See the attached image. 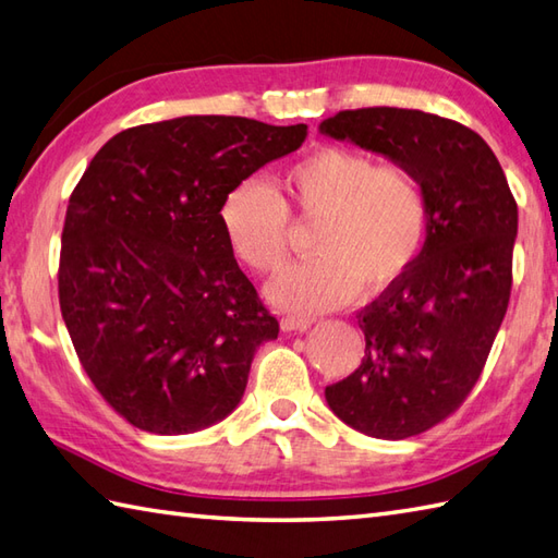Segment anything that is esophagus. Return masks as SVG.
<instances>
[{
  "label": "esophagus",
  "mask_w": 558,
  "mask_h": 558,
  "mask_svg": "<svg viewBox=\"0 0 558 558\" xmlns=\"http://www.w3.org/2000/svg\"><path fill=\"white\" fill-rule=\"evenodd\" d=\"M316 318L312 316H282V328L286 330H306Z\"/></svg>",
  "instance_id": "34e87169"
}]
</instances>
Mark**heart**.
<instances>
[{"label": "heart", "mask_w": 558, "mask_h": 558, "mask_svg": "<svg viewBox=\"0 0 558 558\" xmlns=\"http://www.w3.org/2000/svg\"><path fill=\"white\" fill-rule=\"evenodd\" d=\"M290 216L316 225V258L280 276L268 294L282 310L310 314L348 304L362 286L372 294L396 288L429 240L432 198L410 165L326 146L292 162L278 192L246 180L220 210L232 252L260 276L288 266Z\"/></svg>", "instance_id": "1"}]
</instances>
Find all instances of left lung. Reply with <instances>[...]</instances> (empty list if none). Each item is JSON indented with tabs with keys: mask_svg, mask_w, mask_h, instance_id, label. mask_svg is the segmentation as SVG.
Returning <instances> with one entry per match:
<instances>
[{
	"mask_svg": "<svg viewBox=\"0 0 558 558\" xmlns=\"http://www.w3.org/2000/svg\"><path fill=\"white\" fill-rule=\"evenodd\" d=\"M322 134L410 165L432 198L417 264L357 314L360 369L326 386L338 417L366 436L408 438L450 417L487 364L513 286L518 204L484 138L422 110H342Z\"/></svg>",
	"mask_w": 558,
	"mask_h": 558,
	"instance_id": "1",
	"label": "left lung"
}]
</instances>
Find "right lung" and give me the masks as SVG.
<instances>
[{
	"mask_svg": "<svg viewBox=\"0 0 558 558\" xmlns=\"http://www.w3.org/2000/svg\"><path fill=\"white\" fill-rule=\"evenodd\" d=\"M306 124L198 114L124 129L69 196L59 310L83 372L136 429L192 434L242 400L278 338L222 228V201L298 150Z\"/></svg>",
	"mask_w": 558,
	"mask_h": 558,
	"instance_id": "obj_1",
	"label": "right lung"
}]
</instances>
